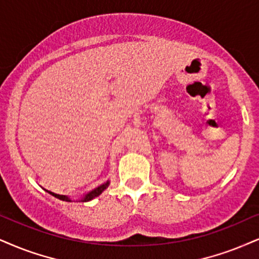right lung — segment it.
<instances>
[{"mask_svg": "<svg viewBox=\"0 0 259 259\" xmlns=\"http://www.w3.org/2000/svg\"><path fill=\"white\" fill-rule=\"evenodd\" d=\"M109 184H110V181H109V180L105 181L104 184H102V185H100V186H97L96 188H94V190H91L90 192L85 193L84 196H82V197L80 198V199H79V202H89V200H91V199H94V198L98 197L102 192H103V191L105 190V188H107L108 186H109ZM44 190H46V188H44ZM46 191H47L48 193L52 194V196H54L55 198H57V199H60V200H65V202H72L71 197H69V196H66V194H57V193H54V192H52V191H48V190H46Z\"/></svg>", "mask_w": 259, "mask_h": 259, "instance_id": "1", "label": "right lung"}]
</instances>
